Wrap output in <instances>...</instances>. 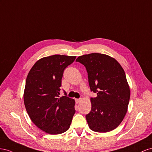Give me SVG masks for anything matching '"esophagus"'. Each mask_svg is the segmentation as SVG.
<instances>
[{
  "mask_svg": "<svg viewBox=\"0 0 152 152\" xmlns=\"http://www.w3.org/2000/svg\"><path fill=\"white\" fill-rule=\"evenodd\" d=\"M75 100H76V104H79V103L81 102V101L80 99H76Z\"/></svg>",
  "mask_w": 152,
  "mask_h": 152,
  "instance_id": "obj_1",
  "label": "esophagus"
}]
</instances>
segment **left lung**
I'll list each match as a JSON object with an SVG mask.
<instances>
[{"mask_svg":"<svg viewBox=\"0 0 152 152\" xmlns=\"http://www.w3.org/2000/svg\"><path fill=\"white\" fill-rule=\"evenodd\" d=\"M85 66L91 91L92 109L86 115L90 129L107 132L116 129L127 113L131 90L122 67L110 56L97 53L80 56L76 60Z\"/></svg>","mask_w":152,"mask_h":152,"instance_id":"1","label":"left lung"}]
</instances>
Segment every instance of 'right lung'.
Here are the masks:
<instances>
[{
    "mask_svg": "<svg viewBox=\"0 0 152 152\" xmlns=\"http://www.w3.org/2000/svg\"><path fill=\"white\" fill-rule=\"evenodd\" d=\"M75 56L54 55L34 64L26 80L24 104L32 122L50 134L64 133L70 127L75 113V99L59 97L64 69Z\"/></svg>",
    "mask_w": 152,
    "mask_h": 152,
    "instance_id": "1",
    "label": "right lung"
}]
</instances>
